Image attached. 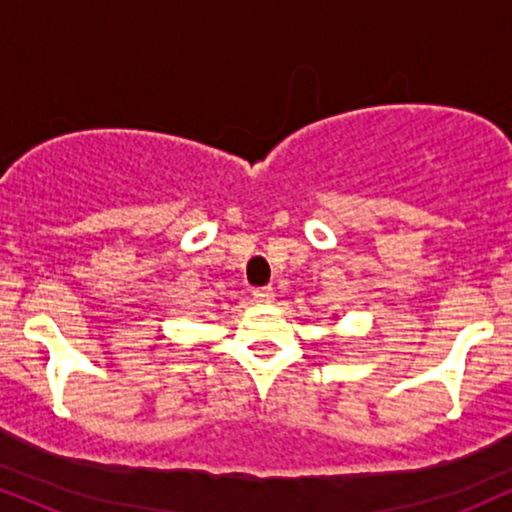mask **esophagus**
I'll return each instance as SVG.
<instances>
[{
    "label": "esophagus",
    "mask_w": 512,
    "mask_h": 512,
    "mask_svg": "<svg viewBox=\"0 0 512 512\" xmlns=\"http://www.w3.org/2000/svg\"><path fill=\"white\" fill-rule=\"evenodd\" d=\"M252 298H255L257 303H272L274 301V289H272V286H262V289L252 291Z\"/></svg>",
    "instance_id": "1"
}]
</instances>
